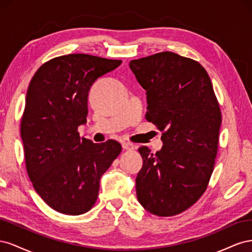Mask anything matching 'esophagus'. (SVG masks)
<instances>
[{
    "label": "esophagus",
    "mask_w": 252,
    "mask_h": 252,
    "mask_svg": "<svg viewBox=\"0 0 252 252\" xmlns=\"http://www.w3.org/2000/svg\"><path fill=\"white\" fill-rule=\"evenodd\" d=\"M122 147H123V149H124V150H133V149H134L133 144H131V143H128V142L122 143Z\"/></svg>",
    "instance_id": "esophagus-1"
}]
</instances>
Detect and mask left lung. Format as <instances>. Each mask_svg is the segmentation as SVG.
Returning a JSON list of instances; mask_svg holds the SVG:
<instances>
[{
  "label": "left lung",
  "mask_w": 252,
  "mask_h": 252,
  "mask_svg": "<svg viewBox=\"0 0 252 252\" xmlns=\"http://www.w3.org/2000/svg\"><path fill=\"white\" fill-rule=\"evenodd\" d=\"M129 67L146 90V120L164 143L156 154L139 148L138 200L152 215H179L207 189L218 155L222 114L211 80L199 62L170 51L132 60Z\"/></svg>",
  "instance_id": "8db88e82"
}]
</instances>
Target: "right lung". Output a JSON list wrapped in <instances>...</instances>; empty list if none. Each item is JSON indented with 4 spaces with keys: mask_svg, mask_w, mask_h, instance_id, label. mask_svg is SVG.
<instances>
[{
    "mask_svg": "<svg viewBox=\"0 0 252 252\" xmlns=\"http://www.w3.org/2000/svg\"><path fill=\"white\" fill-rule=\"evenodd\" d=\"M122 63L84 53L51 59L27 89L21 122L28 177L49 207L79 216L94 205L100 179L121 154V144L81 138L88 93L94 81Z\"/></svg>",
    "mask_w": 252,
    "mask_h": 252,
    "instance_id": "1",
    "label": "right lung"
}]
</instances>
